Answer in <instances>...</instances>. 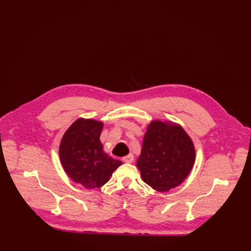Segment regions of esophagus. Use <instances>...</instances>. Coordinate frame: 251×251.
Segmentation results:
<instances>
[{
  "label": "esophagus",
  "mask_w": 251,
  "mask_h": 251,
  "mask_svg": "<svg viewBox=\"0 0 251 251\" xmlns=\"http://www.w3.org/2000/svg\"><path fill=\"white\" fill-rule=\"evenodd\" d=\"M123 162L125 163H132L134 161V155L132 153H129L123 157Z\"/></svg>",
  "instance_id": "34e87169"
}]
</instances>
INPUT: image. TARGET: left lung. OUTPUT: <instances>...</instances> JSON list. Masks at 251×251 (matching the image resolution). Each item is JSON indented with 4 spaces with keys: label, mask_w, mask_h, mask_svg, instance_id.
<instances>
[{
    "label": "left lung",
    "mask_w": 251,
    "mask_h": 251,
    "mask_svg": "<svg viewBox=\"0 0 251 251\" xmlns=\"http://www.w3.org/2000/svg\"><path fill=\"white\" fill-rule=\"evenodd\" d=\"M194 161V144L180 125L169 121L151 122L136 163L148 185L159 192L179 186L191 172Z\"/></svg>",
    "instance_id": "obj_1"
}]
</instances>
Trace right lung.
<instances>
[{"label": "right lung", "instance_id": "1", "mask_svg": "<svg viewBox=\"0 0 251 251\" xmlns=\"http://www.w3.org/2000/svg\"><path fill=\"white\" fill-rule=\"evenodd\" d=\"M102 127L100 121L80 118L67 129L60 143V161L66 174L87 189L104 185L122 165L103 151L100 140Z\"/></svg>", "mask_w": 251, "mask_h": 251}]
</instances>
